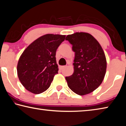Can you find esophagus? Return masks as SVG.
I'll list each match as a JSON object with an SVG mask.
<instances>
[{
	"instance_id": "esophagus-1",
	"label": "esophagus",
	"mask_w": 126,
	"mask_h": 126,
	"mask_svg": "<svg viewBox=\"0 0 126 126\" xmlns=\"http://www.w3.org/2000/svg\"><path fill=\"white\" fill-rule=\"evenodd\" d=\"M66 67H67V66L66 65H64V66H60V67H59V68H60V69H64V68H65Z\"/></svg>"
}]
</instances>
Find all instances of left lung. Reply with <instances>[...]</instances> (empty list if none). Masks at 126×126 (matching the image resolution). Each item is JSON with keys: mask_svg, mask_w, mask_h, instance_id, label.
Instances as JSON below:
<instances>
[{"mask_svg": "<svg viewBox=\"0 0 126 126\" xmlns=\"http://www.w3.org/2000/svg\"><path fill=\"white\" fill-rule=\"evenodd\" d=\"M65 40L75 53L74 72L65 77L68 86L80 95L92 92L101 84L106 74L107 61L103 49L88 33L76 32L68 35Z\"/></svg>", "mask_w": 126, "mask_h": 126, "instance_id": "1", "label": "left lung"}]
</instances>
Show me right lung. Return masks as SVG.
<instances>
[{
    "label": "right lung",
    "mask_w": 126,
    "mask_h": 126,
    "mask_svg": "<svg viewBox=\"0 0 126 126\" xmlns=\"http://www.w3.org/2000/svg\"><path fill=\"white\" fill-rule=\"evenodd\" d=\"M65 38V35L47 34L35 40L24 50L17 64V74L27 90L39 94L50 87L58 71L55 53Z\"/></svg>",
    "instance_id": "right-lung-1"
}]
</instances>
